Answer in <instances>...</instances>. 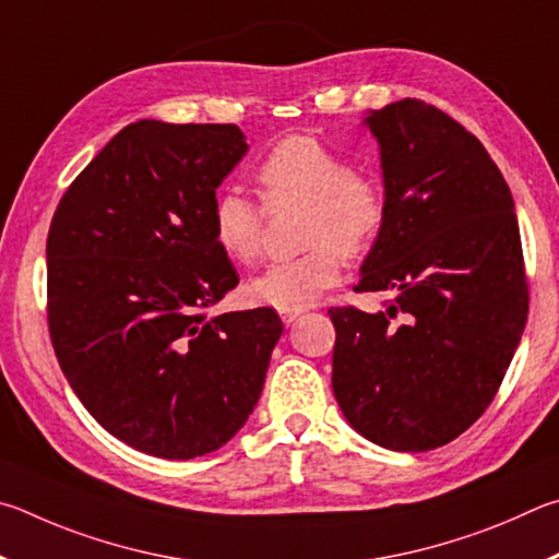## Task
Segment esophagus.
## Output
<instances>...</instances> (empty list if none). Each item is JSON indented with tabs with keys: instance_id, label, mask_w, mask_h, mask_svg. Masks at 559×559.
Wrapping results in <instances>:
<instances>
[{
	"instance_id": "obj_1",
	"label": "esophagus",
	"mask_w": 559,
	"mask_h": 559,
	"mask_svg": "<svg viewBox=\"0 0 559 559\" xmlns=\"http://www.w3.org/2000/svg\"><path fill=\"white\" fill-rule=\"evenodd\" d=\"M299 314H301V309H299V311H280V319L285 321L287 326H292V324H295V321L299 319Z\"/></svg>"
}]
</instances>
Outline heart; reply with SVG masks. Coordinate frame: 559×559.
<instances>
[{
  "instance_id": "obj_1",
  "label": "heart",
  "mask_w": 559,
  "mask_h": 559,
  "mask_svg": "<svg viewBox=\"0 0 559 559\" xmlns=\"http://www.w3.org/2000/svg\"><path fill=\"white\" fill-rule=\"evenodd\" d=\"M262 199L270 209H307L305 245L295 260L272 262L248 285L262 307L299 311L314 305L341 280V254L366 252L385 221V191L376 176L350 169L334 146L314 136H287L258 169ZM213 240L238 264L262 258L264 213L238 191H223L211 213Z\"/></svg>"
}]
</instances>
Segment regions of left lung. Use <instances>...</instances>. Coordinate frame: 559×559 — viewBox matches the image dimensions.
<instances>
[{
    "instance_id": "1",
    "label": "left lung",
    "mask_w": 559,
    "mask_h": 559,
    "mask_svg": "<svg viewBox=\"0 0 559 559\" xmlns=\"http://www.w3.org/2000/svg\"><path fill=\"white\" fill-rule=\"evenodd\" d=\"M364 127L378 140L385 221L358 289L395 297L376 314L329 309L331 385L368 442L427 452L484 415L521 344V230L484 144L435 105L405 97Z\"/></svg>"
}]
</instances>
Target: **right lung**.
Segmentation results:
<instances>
[{
  "mask_svg": "<svg viewBox=\"0 0 559 559\" xmlns=\"http://www.w3.org/2000/svg\"><path fill=\"white\" fill-rule=\"evenodd\" d=\"M248 150L238 124L132 122L53 213L56 358L87 413L144 454L193 459L230 442L285 331L267 307L205 314L238 285L211 213Z\"/></svg>",
  "mask_w": 559,
  "mask_h": 559,
  "instance_id": "1",
  "label": "right lung"
}]
</instances>
